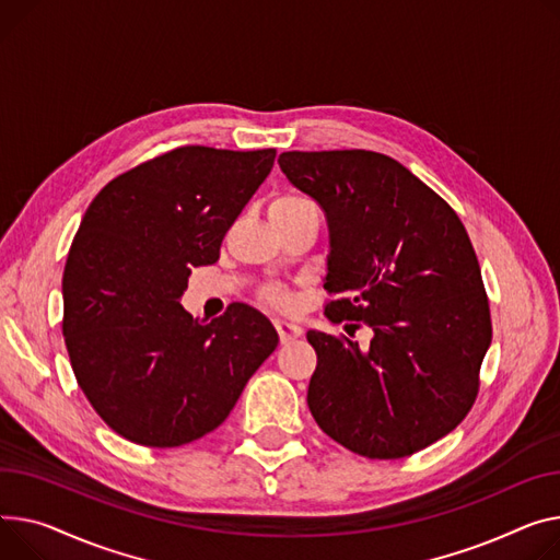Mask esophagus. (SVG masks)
Returning a JSON list of instances; mask_svg holds the SVG:
<instances>
[{
  "label": "esophagus",
  "instance_id": "obj_1",
  "mask_svg": "<svg viewBox=\"0 0 560 560\" xmlns=\"http://www.w3.org/2000/svg\"><path fill=\"white\" fill-rule=\"evenodd\" d=\"M275 328H277V332H279L281 345H288V342L296 340V338H300V335H302V326H296V324L285 322V319H277V322H275Z\"/></svg>",
  "mask_w": 560,
  "mask_h": 560
}]
</instances>
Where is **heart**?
<instances>
[{"label":"heart","instance_id":"heart-1","mask_svg":"<svg viewBox=\"0 0 560 560\" xmlns=\"http://www.w3.org/2000/svg\"><path fill=\"white\" fill-rule=\"evenodd\" d=\"M304 209H315V205L308 198L302 196H292V194H283L277 196L270 205V215H292V213H300ZM260 300H264L268 306L279 308V311H290L294 306V300L290 290H285L283 285H266L264 290L258 292Z\"/></svg>","mask_w":560,"mask_h":560}]
</instances>
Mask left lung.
Returning a JSON list of instances; mask_svg holds the SVG:
<instances>
[{
	"mask_svg": "<svg viewBox=\"0 0 560 560\" xmlns=\"http://www.w3.org/2000/svg\"><path fill=\"white\" fill-rule=\"evenodd\" d=\"M288 179L326 213L324 315L374 330L366 349L308 330L317 425L369 459L409 457L453 432L479 392L493 338L477 254L455 209L396 160L351 151H288Z\"/></svg>",
	"mask_w": 560,
	"mask_h": 560,
	"instance_id": "8db88e82",
	"label": "left lung"
}]
</instances>
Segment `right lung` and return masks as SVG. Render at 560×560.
<instances>
[{
	"mask_svg": "<svg viewBox=\"0 0 560 560\" xmlns=\"http://www.w3.org/2000/svg\"><path fill=\"white\" fill-rule=\"evenodd\" d=\"M277 151L179 145L107 182L71 241L62 335L96 415L148 448L191 443L230 417L277 349L268 317L232 304L211 322L179 306L211 266Z\"/></svg>",
	"mask_w": 560,
	"mask_h": 560,
	"instance_id": "right-lung-1",
	"label": "right lung"
}]
</instances>
